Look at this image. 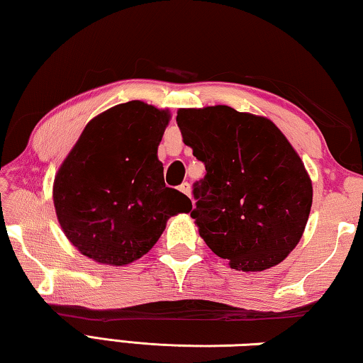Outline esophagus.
Returning a JSON list of instances; mask_svg holds the SVG:
<instances>
[{"label":"esophagus","instance_id":"obj_1","mask_svg":"<svg viewBox=\"0 0 363 363\" xmlns=\"http://www.w3.org/2000/svg\"><path fill=\"white\" fill-rule=\"evenodd\" d=\"M179 190H181L184 195H187V196H190V192H192V189H190V184L189 182H182L181 186H179Z\"/></svg>","mask_w":363,"mask_h":363}]
</instances>
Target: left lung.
Wrapping results in <instances>:
<instances>
[{"instance_id":"obj_1","label":"left lung","mask_w":363,"mask_h":363,"mask_svg":"<svg viewBox=\"0 0 363 363\" xmlns=\"http://www.w3.org/2000/svg\"><path fill=\"white\" fill-rule=\"evenodd\" d=\"M176 121L206 169L190 213L200 237L232 269L277 266L299 243L312 206L298 152L266 116L227 106L179 108Z\"/></svg>"}]
</instances>
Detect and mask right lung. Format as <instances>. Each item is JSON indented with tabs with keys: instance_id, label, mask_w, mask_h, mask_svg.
<instances>
[{
	"instance_id": "1",
	"label": "right lung",
	"mask_w": 363,
	"mask_h": 363,
	"mask_svg": "<svg viewBox=\"0 0 363 363\" xmlns=\"http://www.w3.org/2000/svg\"><path fill=\"white\" fill-rule=\"evenodd\" d=\"M169 110L143 101L94 116L54 177L52 200L65 237L83 256L126 266L157 243L167 220L192 210L164 186L157 150Z\"/></svg>"
}]
</instances>
